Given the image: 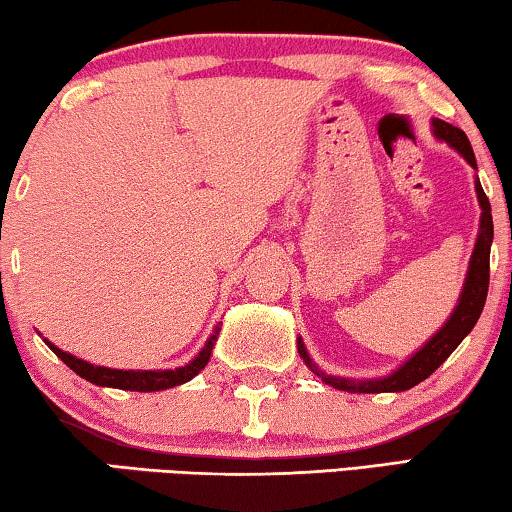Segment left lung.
I'll list each match as a JSON object with an SVG mask.
<instances>
[{
    "instance_id": "obj_1",
    "label": "left lung",
    "mask_w": 512,
    "mask_h": 512,
    "mask_svg": "<svg viewBox=\"0 0 512 512\" xmlns=\"http://www.w3.org/2000/svg\"><path fill=\"white\" fill-rule=\"evenodd\" d=\"M432 124H434V136L439 140H446L450 147H455V150L462 154L473 168H476V154L471 150V143L469 138H466V133L443 120H432ZM476 194H478L480 207H483L480 233H478L476 249H473V256L469 263V272H466L462 295H459V302L453 311V316H450V321L443 325V328L436 332V335L429 339V342L422 346L413 358L406 360L395 374L385 376V379L360 381V383H353L346 379H332V376H325L323 372H318L316 365H311L309 355L305 351V344L298 339V351L311 372L321 376L325 383H332L335 388L348 390V392H402V390L413 388V385H418L420 381H425L429 374H434L436 369L443 365V360L455 351L459 342H462V339L473 330V325L478 323L480 311H483L485 300H487V288H490V247L494 238L492 207H490V198L485 196L483 187H480V182H476Z\"/></svg>"
}]
</instances>
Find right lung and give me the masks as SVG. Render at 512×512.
<instances>
[{
  "label": "right lung",
  "instance_id": "1",
  "mask_svg": "<svg viewBox=\"0 0 512 512\" xmlns=\"http://www.w3.org/2000/svg\"><path fill=\"white\" fill-rule=\"evenodd\" d=\"M219 335V328L214 330V335L207 339L203 351L196 355L189 365H184L180 369H164V372H127V369H110V367H94L90 362L76 358V355H69L64 351H59L55 344L46 342L50 348H53L57 358H62L66 367H71L78 376H83L90 383L96 385H108V388H120V390H136V392H157V390H166V388H175V385L187 383L194 379V376L201 372V369L207 365L212 355V346L214 339Z\"/></svg>",
  "mask_w": 512,
  "mask_h": 512
}]
</instances>
